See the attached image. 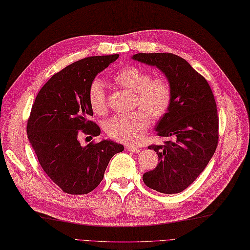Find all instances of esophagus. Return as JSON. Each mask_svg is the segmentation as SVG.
Here are the masks:
<instances>
[{
	"label": "esophagus",
	"mask_w": 250,
	"mask_h": 250,
	"mask_svg": "<svg viewBox=\"0 0 250 250\" xmlns=\"http://www.w3.org/2000/svg\"><path fill=\"white\" fill-rule=\"evenodd\" d=\"M126 149H127L128 151L133 152V153H139V152L141 151V149H140L139 147H137V146H132V145H127V146H126Z\"/></svg>",
	"instance_id": "obj_1"
}]
</instances>
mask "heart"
I'll list each match as a JSON object with an SVG mask.
<instances>
[{"mask_svg": "<svg viewBox=\"0 0 250 250\" xmlns=\"http://www.w3.org/2000/svg\"><path fill=\"white\" fill-rule=\"evenodd\" d=\"M114 84L133 92V112L114 116L104 125L105 132L110 139L125 144H136L144 138L150 125V117L163 118L172 101V89L165 78H152L150 72L136 65H127L112 76ZM88 101L91 109L103 116L108 109L107 96L103 83L92 80L88 87Z\"/></svg>", "mask_w": 250, "mask_h": 250, "instance_id": "obj_1", "label": "heart"}]
</instances>
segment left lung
<instances>
[{
	"label": "left lung",
	"mask_w": 250,
	"mask_h": 250,
	"mask_svg": "<svg viewBox=\"0 0 250 250\" xmlns=\"http://www.w3.org/2000/svg\"><path fill=\"white\" fill-rule=\"evenodd\" d=\"M132 59L158 67L172 89L171 105L156 130L158 136L173 140L148 146L157 151L160 162L143 174V181L159 192L179 193L193 183L217 149L219 118L212 90L206 79L177 55L137 53Z\"/></svg>",
	"instance_id": "1"
}]
</instances>
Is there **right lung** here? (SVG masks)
Masks as SVG:
<instances>
[{
  "label": "right lung",
  "mask_w": 250,
  "mask_h": 250,
  "mask_svg": "<svg viewBox=\"0 0 250 250\" xmlns=\"http://www.w3.org/2000/svg\"><path fill=\"white\" fill-rule=\"evenodd\" d=\"M119 55L85 58L53 75L32 104L27 136L39 163L53 183L69 194L92 191L104 178L114 154L124 146L113 141L81 146L79 137H98L100 127L89 120L88 87Z\"/></svg>",
  "instance_id": "right-lung-1"
}]
</instances>
